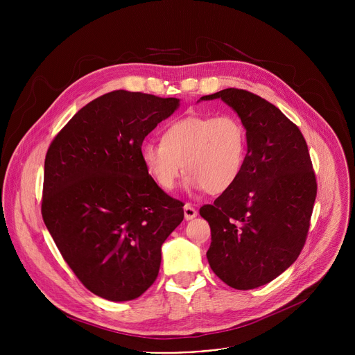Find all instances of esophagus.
<instances>
[{
	"instance_id": "obj_1",
	"label": "esophagus",
	"mask_w": 355,
	"mask_h": 355,
	"mask_svg": "<svg viewBox=\"0 0 355 355\" xmlns=\"http://www.w3.org/2000/svg\"><path fill=\"white\" fill-rule=\"evenodd\" d=\"M196 216H198L196 209L191 204H185V207H184V218H185V220H192Z\"/></svg>"
}]
</instances>
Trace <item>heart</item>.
<instances>
[{
	"instance_id": "1",
	"label": "heart",
	"mask_w": 355,
	"mask_h": 355,
	"mask_svg": "<svg viewBox=\"0 0 355 355\" xmlns=\"http://www.w3.org/2000/svg\"><path fill=\"white\" fill-rule=\"evenodd\" d=\"M247 146L245 126L236 115H191L170 123L162 143H143L140 159L164 191L174 189L185 170L189 189L219 195L240 178Z\"/></svg>"
}]
</instances>
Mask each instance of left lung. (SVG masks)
Here are the masks:
<instances>
[{
  "label": "left lung",
  "instance_id": "obj_1",
  "mask_svg": "<svg viewBox=\"0 0 355 355\" xmlns=\"http://www.w3.org/2000/svg\"><path fill=\"white\" fill-rule=\"evenodd\" d=\"M220 98L244 123L247 159L240 178L199 214L212 232V271L240 291L266 285L300 254L316 199V178L300 130L267 99L226 88ZM198 101V103H199Z\"/></svg>",
  "mask_w": 355,
  "mask_h": 355
}]
</instances>
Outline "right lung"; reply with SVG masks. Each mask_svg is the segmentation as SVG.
Instances as JSON below:
<instances>
[{"label":"right lung","instance_id":"add662e5","mask_svg":"<svg viewBox=\"0 0 355 355\" xmlns=\"http://www.w3.org/2000/svg\"><path fill=\"white\" fill-rule=\"evenodd\" d=\"M180 107L178 98L118 89L81 108L44 160L43 222L63 259L95 293L126 302L159 275L162 245L182 222L140 159L144 137Z\"/></svg>","mask_w":355,"mask_h":355}]
</instances>
